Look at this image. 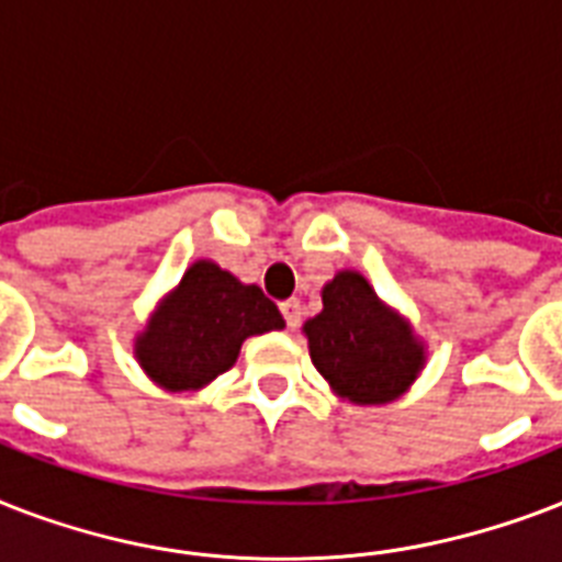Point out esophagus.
I'll return each mask as SVG.
<instances>
[{"label": "esophagus", "instance_id": "34e87169", "mask_svg": "<svg viewBox=\"0 0 562 562\" xmlns=\"http://www.w3.org/2000/svg\"><path fill=\"white\" fill-rule=\"evenodd\" d=\"M280 312H282V317H285L289 329H297V326H300V303H297V300H285V303H280Z\"/></svg>", "mask_w": 562, "mask_h": 562}]
</instances>
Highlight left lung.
Here are the masks:
<instances>
[{
	"mask_svg": "<svg viewBox=\"0 0 562 562\" xmlns=\"http://www.w3.org/2000/svg\"><path fill=\"white\" fill-rule=\"evenodd\" d=\"M321 297L324 308L303 333L329 387L356 405H384L408 391L426 364V347L408 321L384 306L359 271L335 273Z\"/></svg>",
	"mask_w": 562,
	"mask_h": 562,
	"instance_id": "8db88e82",
	"label": "left lung"
}]
</instances>
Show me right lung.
Here are the masks:
<instances>
[{
  "label": "right lung",
  "mask_w": 562,
  "mask_h": 562,
  "mask_svg": "<svg viewBox=\"0 0 562 562\" xmlns=\"http://www.w3.org/2000/svg\"><path fill=\"white\" fill-rule=\"evenodd\" d=\"M282 326L280 308L259 285H245L210 259H198L136 335L134 356L166 391H198L236 364L245 338Z\"/></svg>",
  "instance_id": "add662e5"
}]
</instances>
